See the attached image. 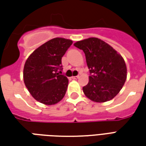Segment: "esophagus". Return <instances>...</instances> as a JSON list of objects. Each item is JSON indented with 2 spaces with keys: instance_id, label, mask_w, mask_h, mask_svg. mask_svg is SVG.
Listing matches in <instances>:
<instances>
[{
  "instance_id": "obj_1",
  "label": "esophagus",
  "mask_w": 146,
  "mask_h": 146,
  "mask_svg": "<svg viewBox=\"0 0 146 146\" xmlns=\"http://www.w3.org/2000/svg\"><path fill=\"white\" fill-rule=\"evenodd\" d=\"M79 78V76H72V79L73 80H77Z\"/></svg>"
}]
</instances>
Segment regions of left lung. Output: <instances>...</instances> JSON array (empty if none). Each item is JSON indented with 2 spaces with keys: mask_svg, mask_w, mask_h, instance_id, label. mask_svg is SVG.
I'll return each instance as SVG.
<instances>
[{
  "mask_svg": "<svg viewBox=\"0 0 146 146\" xmlns=\"http://www.w3.org/2000/svg\"><path fill=\"white\" fill-rule=\"evenodd\" d=\"M74 46L83 50L91 75L83 88L84 95L95 102L113 99L127 79V66L123 57L101 39L90 37L76 42Z\"/></svg>",
  "mask_w": 146,
  "mask_h": 146,
  "instance_id": "8db88e82",
  "label": "left lung"
}]
</instances>
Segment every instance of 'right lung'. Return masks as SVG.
I'll return each mask as SVG.
<instances>
[{"label":"right lung","mask_w":146,"mask_h":146,"mask_svg":"<svg viewBox=\"0 0 146 146\" xmlns=\"http://www.w3.org/2000/svg\"><path fill=\"white\" fill-rule=\"evenodd\" d=\"M72 44L69 39H51L36 48L26 61L25 85L40 103L56 104L65 96L69 80L59 70H62V57Z\"/></svg>","instance_id":"obj_1"}]
</instances>
